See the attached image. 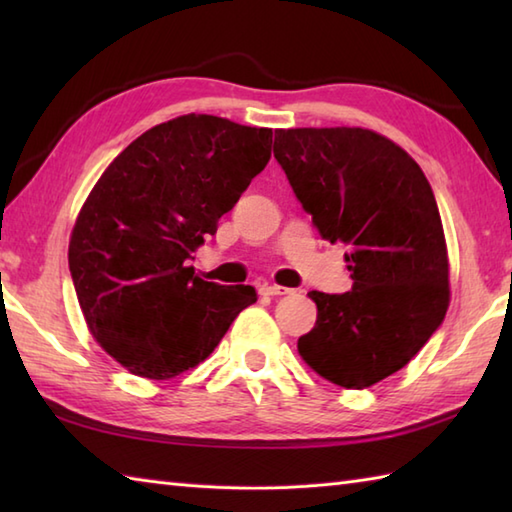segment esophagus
Segmentation results:
<instances>
[{
    "instance_id": "esophagus-1",
    "label": "esophagus",
    "mask_w": 512,
    "mask_h": 512,
    "mask_svg": "<svg viewBox=\"0 0 512 512\" xmlns=\"http://www.w3.org/2000/svg\"><path fill=\"white\" fill-rule=\"evenodd\" d=\"M259 292L262 295H268V297H281V295H290V288H284V286H277V284H264L262 288H259Z\"/></svg>"
}]
</instances>
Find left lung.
Listing matches in <instances>:
<instances>
[{"label": "left lung", "mask_w": 512, "mask_h": 512, "mask_svg": "<svg viewBox=\"0 0 512 512\" xmlns=\"http://www.w3.org/2000/svg\"><path fill=\"white\" fill-rule=\"evenodd\" d=\"M273 151L321 237L350 248L354 279L343 295L308 292L317 323L297 350L334 385H374L420 352L449 308L436 195L405 149L369 129H277Z\"/></svg>", "instance_id": "8db88e82"}]
</instances>
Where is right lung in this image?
Segmentation results:
<instances>
[{"instance_id": "obj_1", "label": "right lung", "mask_w": 512, "mask_h": 512, "mask_svg": "<svg viewBox=\"0 0 512 512\" xmlns=\"http://www.w3.org/2000/svg\"><path fill=\"white\" fill-rule=\"evenodd\" d=\"M273 129L178 116L123 149L85 200L70 275L94 339L129 372L167 380L202 363L253 286H220L189 259L270 160Z\"/></svg>"}]
</instances>
